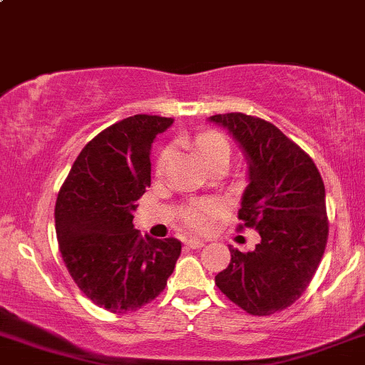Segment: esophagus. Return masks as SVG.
I'll use <instances>...</instances> for the list:
<instances>
[{"instance_id":"1","label":"esophagus","mask_w":365,"mask_h":365,"mask_svg":"<svg viewBox=\"0 0 365 365\" xmlns=\"http://www.w3.org/2000/svg\"><path fill=\"white\" fill-rule=\"evenodd\" d=\"M186 245L190 247V249H200V247L205 245V242L200 240V238H190V240H186Z\"/></svg>"}]
</instances>
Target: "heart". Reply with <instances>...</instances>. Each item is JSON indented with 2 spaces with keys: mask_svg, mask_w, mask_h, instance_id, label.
I'll return each instance as SVG.
<instances>
[{
  "mask_svg": "<svg viewBox=\"0 0 365 365\" xmlns=\"http://www.w3.org/2000/svg\"><path fill=\"white\" fill-rule=\"evenodd\" d=\"M195 146H197L200 155L205 158L207 163H209L212 158H215L217 155H222V153L230 155L228 140H226L221 134H217V132H203V134L197 135V139H195ZM170 160H172V153L168 150L160 155L158 163H156V172H158L160 175L165 174L168 165H170ZM217 214H219L217 202H214V200H195V202H191L190 205L186 207V210H184L182 221L190 230L203 233V231L210 228V225H212L214 217Z\"/></svg>",
  "mask_w": 365,
  "mask_h": 365,
  "instance_id": "1",
  "label": "heart"
}]
</instances>
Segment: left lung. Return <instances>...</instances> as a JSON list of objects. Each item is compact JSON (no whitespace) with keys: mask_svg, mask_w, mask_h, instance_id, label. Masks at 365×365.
Here are the masks:
<instances>
[{"mask_svg":"<svg viewBox=\"0 0 365 365\" xmlns=\"http://www.w3.org/2000/svg\"><path fill=\"white\" fill-rule=\"evenodd\" d=\"M228 128L249 160V186L237 230L256 228L252 252L230 249L215 285L250 315L282 312L307 291L329 237L322 175L308 153L269 121L244 113L210 116Z\"/></svg>","mask_w":365,"mask_h":365,"instance_id":"8db88e82","label":"left lung"}]
</instances>
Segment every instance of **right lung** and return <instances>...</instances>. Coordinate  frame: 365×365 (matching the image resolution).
<instances>
[{"label": "right lung", "instance_id": "add662e5", "mask_svg": "<svg viewBox=\"0 0 365 365\" xmlns=\"http://www.w3.org/2000/svg\"><path fill=\"white\" fill-rule=\"evenodd\" d=\"M174 118L134 115L97 134L58 191L56 231L69 275L97 307L128 313L163 292L181 256L178 238H143L137 202L151 184V146Z\"/></svg>", "mask_w": 365, "mask_h": 365}]
</instances>
